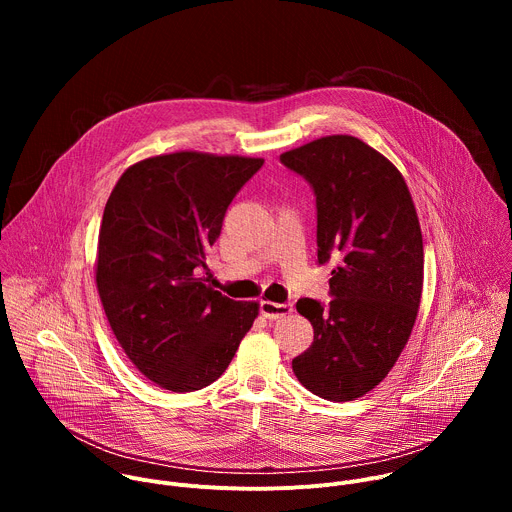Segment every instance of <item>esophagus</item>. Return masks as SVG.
<instances>
[{"instance_id":"1","label":"esophagus","mask_w":512,"mask_h":512,"mask_svg":"<svg viewBox=\"0 0 512 512\" xmlns=\"http://www.w3.org/2000/svg\"><path fill=\"white\" fill-rule=\"evenodd\" d=\"M259 312L269 318V320H277V318H283L287 314L294 312V304H275V302H269V300H263L259 304Z\"/></svg>"}]
</instances>
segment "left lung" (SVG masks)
Here are the masks:
<instances>
[{
    "label": "left lung",
    "instance_id": "8db88e82",
    "mask_svg": "<svg viewBox=\"0 0 512 512\" xmlns=\"http://www.w3.org/2000/svg\"><path fill=\"white\" fill-rule=\"evenodd\" d=\"M316 196L318 265L334 261L328 306L302 298L312 346L291 360L298 381L328 401H352L393 369L423 287V239L399 170L352 135H328L279 156Z\"/></svg>",
    "mask_w": 512,
    "mask_h": 512
}]
</instances>
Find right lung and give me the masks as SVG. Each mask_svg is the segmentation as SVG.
Returning a JSON list of instances; mask_svg holds the SVG:
<instances>
[{
	"label": "right lung",
	"mask_w": 512,
	"mask_h": 512,
	"mask_svg": "<svg viewBox=\"0 0 512 512\" xmlns=\"http://www.w3.org/2000/svg\"><path fill=\"white\" fill-rule=\"evenodd\" d=\"M261 166V158L156 156L127 168L105 204L99 298L129 360L162 389L214 383L259 314L204 275L229 204Z\"/></svg>",
	"instance_id": "right-lung-1"
}]
</instances>
